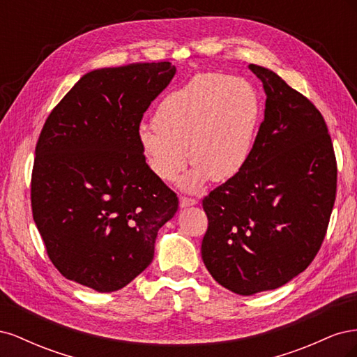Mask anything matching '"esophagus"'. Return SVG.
Listing matches in <instances>:
<instances>
[{
  "label": "esophagus",
  "instance_id": "obj_1",
  "mask_svg": "<svg viewBox=\"0 0 357 357\" xmlns=\"http://www.w3.org/2000/svg\"><path fill=\"white\" fill-rule=\"evenodd\" d=\"M192 205H197V199L186 198V197H180V207H181V208L192 207Z\"/></svg>",
  "mask_w": 357,
  "mask_h": 357
}]
</instances>
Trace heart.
Wrapping results in <instances>:
<instances>
[{
	"label": "heart",
	"instance_id": "heart-1",
	"mask_svg": "<svg viewBox=\"0 0 357 357\" xmlns=\"http://www.w3.org/2000/svg\"><path fill=\"white\" fill-rule=\"evenodd\" d=\"M261 116V95L252 82L199 74L160 101L153 129H139V150L165 183L178 177L189 156L193 167L180 188L199 192L210 178L226 181L240 174L253 152Z\"/></svg>",
	"mask_w": 357,
	"mask_h": 357
}]
</instances>
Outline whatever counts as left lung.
I'll return each instance as SVG.
<instances>
[{"label": "left lung", "instance_id": "1", "mask_svg": "<svg viewBox=\"0 0 357 357\" xmlns=\"http://www.w3.org/2000/svg\"><path fill=\"white\" fill-rule=\"evenodd\" d=\"M248 68L264 84L265 117L243 171L202 199L201 245L211 277L244 296L283 286L312 262L337 195L321 113L274 71Z\"/></svg>", "mask_w": 357, "mask_h": 357}]
</instances>
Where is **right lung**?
<instances>
[{
    "label": "right lung",
    "mask_w": 357,
    "mask_h": 357,
    "mask_svg": "<svg viewBox=\"0 0 357 357\" xmlns=\"http://www.w3.org/2000/svg\"><path fill=\"white\" fill-rule=\"evenodd\" d=\"M176 74L171 62L93 70L52 110L36 147L32 218L58 271L114 291L153 261L178 208L139 150L144 112Z\"/></svg>",
    "instance_id": "obj_1"
}]
</instances>
